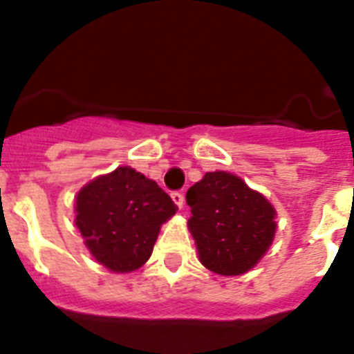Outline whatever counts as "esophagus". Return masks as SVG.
I'll use <instances>...</instances> for the list:
<instances>
[{
	"label": "esophagus",
	"mask_w": 354,
	"mask_h": 354,
	"mask_svg": "<svg viewBox=\"0 0 354 354\" xmlns=\"http://www.w3.org/2000/svg\"><path fill=\"white\" fill-rule=\"evenodd\" d=\"M171 200H174V204L177 205V207L183 209V205H184V195H183V193L174 192V193H171Z\"/></svg>",
	"instance_id": "esophagus-1"
}]
</instances>
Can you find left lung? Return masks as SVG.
Wrapping results in <instances>:
<instances>
[{
    "label": "left lung",
    "instance_id": "left-lung-1",
    "mask_svg": "<svg viewBox=\"0 0 354 354\" xmlns=\"http://www.w3.org/2000/svg\"><path fill=\"white\" fill-rule=\"evenodd\" d=\"M187 228L200 262L221 277L257 266L273 245L277 211L262 193L230 171H207L186 193Z\"/></svg>",
    "mask_w": 354,
    "mask_h": 354
}]
</instances>
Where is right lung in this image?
Wrapping results in <instances>:
<instances>
[{"label": "right lung", "instance_id": "add662e5", "mask_svg": "<svg viewBox=\"0 0 354 354\" xmlns=\"http://www.w3.org/2000/svg\"><path fill=\"white\" fill-rule=\"evenodd\" d=\"M74 209L84 246L111 273L140 270L152 255L161 225L177 212L156 180L131 167L84 184Z\"/></svg>", "mask_w": 354, "mask_h": 354}]
</instances>
